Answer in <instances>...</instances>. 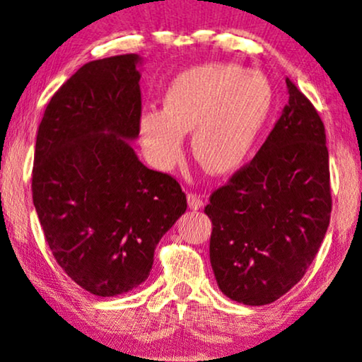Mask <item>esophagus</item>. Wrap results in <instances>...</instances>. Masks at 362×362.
Returning a JSON list of instances; mask_svg holds the SVG:
<instances>
[{"instance_id":"esophagus-1","label":"esophagus","mask_w":362,"mask_h":362,"mask_svg":"<svg viewBox=\"0 0 362 362\" xmlns=\"http://www.w3.org/2000/svg\"><path fill=\"white\" fill-rule=\"evenodd\" d=\"M187 202H189L190 210H200L204 206V199L197 194H189L187 195Z\"/></svg>"}]
</instances>
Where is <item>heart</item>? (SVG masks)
Returning a JSON list of instances; mask_svg holds the SVG:
<instances>
[{"instance_id":"b5f03b06","label":"heart","mask_w":362,"mask_h":362,"mask_svg":"<svg viewBox=\"0 0 362 362\" xmlns=\"http://www.w3.org/2000/svg\"><path fill=\"white\" fill-rule=\"evenodd\" d=\"M273 103L262 72L230 62H209L178 74L162 99V110L139 119V139L147 160L172 170L192 132L197 162L214 175L235 172L257 142Z\"/></svg>"}]
</instances>
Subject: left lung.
<instances>
[{"label":"left lung","instance_id":"8db88e82","mask_svg":"<svg viewBox=\"0 0 362 362\" xmlns=\"http://www.w3.org/2000/svg\"><path fill=\"white\" fill-rule=\"evenodd\" d=\"M290 99L247 167L210 195V263L218 288L250 306L276 301L305 276L331 216L325 125L286 77Z\"/></svg>","mask_w":362,"mask_h":362}]
</instances>
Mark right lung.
Segmentation results:
<instances>
[{
	"label": "right lung",
	"mask_w": 362,
	"mask_h": 362,
	"mask_svg": "<svg viewBox=\"0 0 362 362\" xmlns=\"http://www.w3.org/2000/svg\"><path fill=\"white\" fill-rule=\"evenodd\" d=\"M142 57L90 61L52 95L37 129L33 202L67 276L117 296L151 274L160 238L187 210L175 178L147 168L139 137Z\"/></svg>",
	"instance_id": "obj_1"
}]
</instances>
